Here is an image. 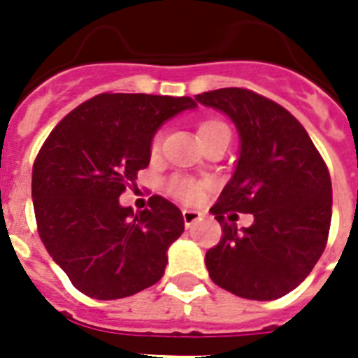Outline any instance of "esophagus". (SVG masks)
<instances>
[{
  "label": "esophagus",
  "instance_id": "34e87169",
  "mask_svg": "<svg viewBox=\"0 0 358 358\" xmlns=\"http://www.w3.org/2000/svg\"><path fill=\"white\" fill-rule=\"evenodd\" d=\"M182 217H184L185 227H191V224H195L196 221H201V219L204 217V213L196 212V210H184V212H182Z\"/></svg>",
  "mask_w": 358,
  "mask_h": 358
}]
</instances>
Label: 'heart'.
Returning <instances> with one entry per match:
<instances>
[{
	"mask_svg": "<svg viewBox=\"0 0 358 358\" xmlns=\"http://www.w3.org/2000/svg\"><path fill=\"white\" fill-rule=\"evenodd\" d=\"M224 124L221 120L208 119L204 122H201L199 126V139H204L208 134H212L213 129L223 128ZM159 146H162V134L157 131L154 137H152L150 143V152L152 154H157L159 152ZM167 189L171 195H174L180 201H184L185 204H196V202L202 201L204 196V189H206V184L201 182V180H193L189 176H173L169 180Z\"/></svg>",
	"mask_w": 358,
	"mask_h": 358,
	"instance_id": "b5f03b06",
	"label": "heart"
}]
</instances>
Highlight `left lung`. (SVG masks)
<instances>
[{"label":"left lung","instance_id":"1","mask_svg":"<svg viewBox=\"0 0 358 358\" xmlns=\"http://www.w3.org/2000/svg\"><path fill=\"white\" fill-rule=\"evenodd\" d=\"M195 100L227 115L239 134L236 171L210 210L223 229L206 252L210 278L243 299H278L308 277L327 245V165L299 120L269 98L229 87ZM230 211L252 213L255 223L238 229L224 217Z\"/></svg>","mask_w":358,"mask_h":358}]
</instances>
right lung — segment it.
I'll return each mask as SVG.
<instances>
[{"instance_id": "right-lung-1", "label": "right lung", "mask_w": 358, "mask_h": 358, "mask_svg": "<svg viewBox=\"0 0 358 358\" xmlns=\"http://www.w3.org/2000/svg\"><path fill=\"white\" fill-rule=\"evenodd\" d=\"M195 108L189 96L103 92L48 135L31 180L36 227L81 294L122 299L163 277L169 247L184 232L182 212L154 195L134 213L119 196L148 167L159 126Z\"/></svg>"}]
</instances>
